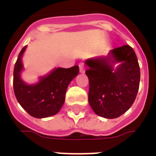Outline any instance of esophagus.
<instances>
[{
    "label": "esophagus",
    "instance_id": "esophagus-1",
    "mask_svg": "<svg viewBox=\"0 0 156 156\" xmlns=\"http://www.w3.org/2000/svg\"><path fill=\"white\" fill-rule=\"evenodd\" d=\"M78 66H79V72H80L81 73H85L84 65L83 64V63H80V64L78 65Z\"/></svg>",
    "mask_w": 156,
    "mask_h": 156
}]
</instances>
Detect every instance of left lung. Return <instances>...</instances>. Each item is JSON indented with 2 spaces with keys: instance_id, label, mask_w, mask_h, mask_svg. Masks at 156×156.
Instances as JSON below:
<instances>
[{
  "instance_id": "obj_1",
  "label": "left lung",
  "mask_w": 156,
  "mask_h": 156,
  "mask_svg": "<svg viewBox=\"0 0 156 156\" xmlns=\"http://www.w3.org/2000/svg\"><path fill=\"white\" fill-rule=\"evenodd\" d=\"M89 81L88 103L96 115L115 119L130 108L137 95L140 70L134 49L124 45L107 56L85 61Z\"/></svg>"
}]
</instances>
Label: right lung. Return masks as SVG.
I'll use <instances>...</instances> for the list:
<instances>
[{
  "instance_id": "1",
  "label": "right lung",
  "mask_w": 156,
  "mask_h": 156,
  "mask_svg": "<svg viewBox=\"0 0 156 156\" xmlns=\"http://www.w3.org/2000/svg\"><path fill=\"white\" fill-rule=\"evenodd\" d=\"M22 48L16 62L13 73V88L16 98L22 108L34 118L42 119L58 114L65 102V94L70 82L78 74V66L70 68H55L48 74L39 77L36 83L23 81Z\"/></svg>"
}]
</instances>
